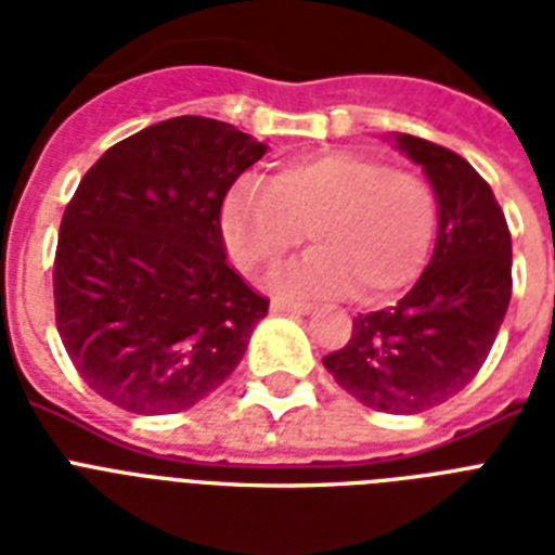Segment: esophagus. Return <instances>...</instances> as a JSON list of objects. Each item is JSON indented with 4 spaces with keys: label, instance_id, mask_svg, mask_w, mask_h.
<instances>
[{
    "label": "esophagus",
    "instance_id": "34e87169",
    "mask_svg": "<svg viewBox=\"0 0 555 555\" xmlns=\"http://www.w3.org/2000/svg\"><path fill=\"white\" fill-rule=\"evenodd\" d=\"M270 311L273 313H308L311 305L308 302H287V299H273L270 302Z\"/></svg>",
    "mask_w": 555,
    "mask_h": 555
}]
</instances>
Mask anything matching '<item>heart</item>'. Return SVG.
<instances>
[{"mask_svg":"<svg viewBox=\"0 0 555 555\" xmlns=\"http://www.w3.org/2000/svg\"><path fill=\"white\" fill-rule=\"evenodd\" d=\"M305 230L313 250L282 273V294L357 291L363 302H379L421 276L438 230V201L414 172L331 150L287 160L268 184L242 181L221 204L227 253L250 276L276 270Z\"/></svg>","mask_w":555,"mask_h":555,"instance_id":"1","label":"heart"}]
</instances>
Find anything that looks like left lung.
Instances as JSON below:
<instances>
[{
    "mask_svg": "<svg viewBox=\"0 0 555 555\" xmlns=\"http://www.w3.org/2000/svg\"><path fill=\"white\" fill-rule=\"evenodd\" d=\"M395 143L438 198L435 253L400 302L354 317L351 339L322 365L369 409L417 414L473 383L490 354L513 296V238L469 160L414 134Z\"/></svg>",
    "mask_w": 555,
    "mask_h": 555,
    "instance_id": "8db88e82",
    "label": "left lung"
}]
</instances>
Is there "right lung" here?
Masks as SVG:
<instances>
[{"label":"right lung","instance_id":"1","mask_svg":"<svg viewBox=\"0 0 555 555\" xmlns=\"http://www.w3.org/2000/svg\"><path fill=\"white\" fill-rule=\"evenodd\" d=\"M268 152L212 117H172L115 143L60 224L56 331L103 400L172 414L242 363L268 299L227 264L221 204Z\"/></svg>","mask_w":555,"mask_h":555}]
</instances>
